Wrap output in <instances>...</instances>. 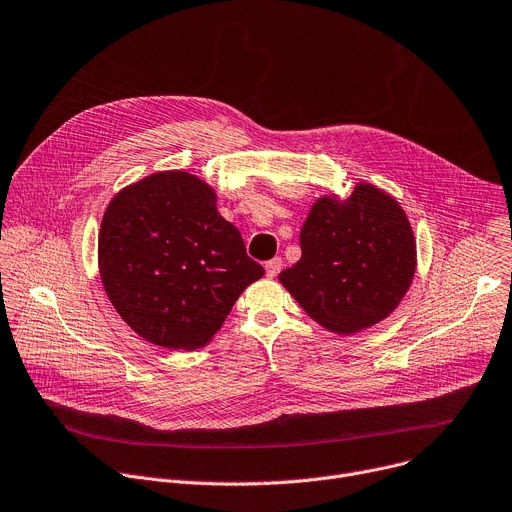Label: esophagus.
Listing matches in <instances>:
<instances>
[{"instance_id": "obj_1", "label": "esophagus", "mask_w": 512, "mask_h": 512, "mask_svg": "<svg viewBox=\"0 0 512 512\" xmlns=\"http://www.w3.org/2000/svg\"><path fill=\"white\" fill-rule=\"evenodd\" d=\"M282 267H284V261H282V257H273L271 261H267V263H265V271H267V277H275L277 273L282 271Z\"/></svg>"}]
</instances>
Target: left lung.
<instances>
[{
	"label": "left lung",
	"mask_w": 512,
	"mask_h": 512,
	"mask_svg": "<svg viewBox=\"0 0 512 512\" xmlns=\"http://www.w3.org/2000/svg\"><path fill=\"white\" fill-rule=\"evenodd\" d=\"M302 257L280 273L304 312L337 335L390 316L416 271V241L396 198L357 183L349 198L320 196L300 230Z\"/></svg>",
	"instance_id": "obj_1"
}]
</instances>
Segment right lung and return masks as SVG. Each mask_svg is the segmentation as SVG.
Returning a JSON list of instances; mask_svg holds the SVG:
<instances>
[{"instance_id":"obj_1","label":"right lung","mask_w":512,"mask_h":512,"mask_svg":"<svg viewBox=\"0 0 512 512\" xmlns=\"http://www.w3.org/2000/svg\"><path fill=\"white\" fill-rule=\"evenodd\" d=\"M98 265L104 290L145 341L194 351L212 341L265 269L218 214L216 192L188 171H157L108 204Z\"/></svg>"}]
</instances>
